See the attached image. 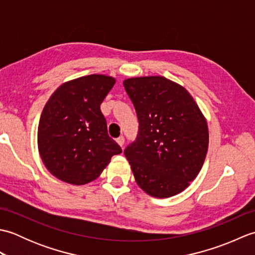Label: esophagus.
Instances as JSON below:
<instances>
[{
  "instance_id": "esophagus-1",
  "label": "esophagus",
  "mask_w": 255,
  "mask_h": 255,
  "mask_svg": "<svg viewBox=\"0 0 255 255\" xmlns=\"http://www.w3.org/2000/svg\"><path fill=\"white\" fill-rule=\"evenodd\" d=\"M116 142H117L119 145H121V147H123V145H124V142H125V139H124V137L122 136V137L117 138V139H116Z\"/></svg>"
}]
</instances>
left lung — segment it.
I'll return each instance as SVG.
<instances>
[{
	"label": "left lung",
	"instance_id": "left-lung-1",
	"mask_svg": "<svg viewBox=\"0 0 255 255\" xmlns=\"http://www.w3.org/2000/svg\"><path fill=\"white\" fill-rule=\"evenodd\" d=\"M124 86L136 108L137 141L125 150L139 187L156 198L180 194L207 154V121L189 92L161 75L129 78Z\"/></svg>",
	"mask_w": 255,
	"mask_h": 255
}]
</instances>
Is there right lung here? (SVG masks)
Returning a JSON list of instances; mask_svg holds the SVG:
<instances>
[{
	"instance_id": "add662e5",
	"label": "right lung",
	"mask_w": 255,
	"mask_h": 255,
	"mask_svg": "<svg viewBox=\"0 0 255 255\" xmlns=\"http://www.w3.org/2000/svg\"><path fill=\"white\" fill-rule=\"evenodd\" d=\"M115 83L110 75H85L62 83L46 103L38 125V151L58 180L84 185L102 174L113 155L122 153L101 112Z\"/></svg>"
}]
</instances>
